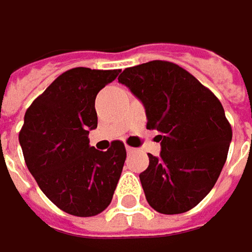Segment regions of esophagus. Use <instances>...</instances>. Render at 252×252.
<instances>
[{
	"label": "esophagus",
	"mask_w": 252,
	"mask_h": 252,
	"mask_svg": "<svg viewBox=\"0 0 252 252\" xmlns=\"http://www.w3.org/2000/svg\"><path fill=\"white\" fill-rule=\"evenodd\" d=\"M126 152H127V153H133V152H134V147H130V146H126Z\"/></svg>",
	"instance_id": "1"
}]
</instances>
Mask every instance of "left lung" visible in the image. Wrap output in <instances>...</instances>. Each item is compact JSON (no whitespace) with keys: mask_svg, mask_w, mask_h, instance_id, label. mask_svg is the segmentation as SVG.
<instances>
[{"mask_svg":"<svg viewBox=\"0 0 252 252\" xmlns=\"http://www.w3.org/2000/svg\"><path fill=\"white\" fill-rule=\"evenodd\" d=\"M145 105L147 129L158 130L160 156L149 153L140 183L150 207L180 214L214 187L227 160L231 125L217 96L182 66L150 61L119 75Z\"/></svg>","mask_w":252,"mask_h":252,"instance_id":"obj_1","label":"left lung"}]
</instances>
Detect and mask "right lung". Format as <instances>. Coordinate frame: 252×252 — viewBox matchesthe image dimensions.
I'll return each mask as SVG.
<instances>
[{
	"instance_id": "1",
	"label": "right lung",
	"mask_w": 252,
	"mask_h": 252,
	"mask_svg": "<svg viewBox=\"0 0 252 252\" xmlns=\"http://www.w3.org/2000/svg\"><path fill=\"white\" fill-rule=\"evenodd\" d=\"M119 69L73 68L59 75L28 107L19 132L27 167L62 211L94 217L110 204L126 160L123 142L106 152L89 146L97 127L94 99Z\"/></svg>"
}]
</instances>
